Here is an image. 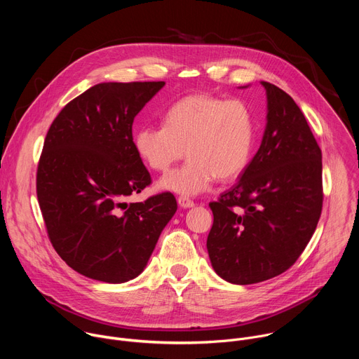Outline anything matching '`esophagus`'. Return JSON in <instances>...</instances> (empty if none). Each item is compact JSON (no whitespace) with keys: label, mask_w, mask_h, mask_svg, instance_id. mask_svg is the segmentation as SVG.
<instances>
[{"label":"esophagus","mask_w":359,"mask_h":359,"mask_svg":"<svg viewBox=\"0 0 359 359\" xmlns=\"http://www.w3.org/2000/svg\"><path fill=\"white\" fill-rule=\"evenodd\" d=\"M177 201L180 204V208H183V209H190V208L194 206V201L191 198L186 197V196H179Z\"/></svg>","instance_id":"1"}]
</instances>
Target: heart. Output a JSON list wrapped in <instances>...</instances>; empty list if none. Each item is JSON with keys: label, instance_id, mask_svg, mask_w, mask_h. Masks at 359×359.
I'll use <instances>...</instances> for the list:
<instances>
[{"label": "heart", "instance_id": "b5f03b06", "mask_svg": "<svg viewBox=\"0 0 359 359\" xmlns=\"http://www.w3.org/2000/svg\"><path fill=\"white\" fill-rule=\"evenodd\" d=\"M165 126L146 125L133 143L139 158L153 170L168 172L186 155L189 161L159 182L180 194H198L215 179L240 176L255 142V118L244 100L209 93L182 97L166 111Z\"/></svg>", "mask_w": 359, "mask_h": 359}]
</instances>
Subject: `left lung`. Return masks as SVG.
I'll list each match as a JSON object with an SVG mask.
<instances>
[{
    "label": "left lung",
    "mask_w": 359,
    "mask_h": 359,
    "mask_svg": "<svg viewBox=\"0 0 359 359\" xmlns=\"http://www.w3.org/2000/svg\"><path fill=\"white\" fill-rule=\"evenodd\" d=\"M267 92V126L240 180L209 206L208 251L215 271L254 284L287 271L311 240L323 210V155L294 99Z\"/></svg>",
    "instance_id": "8db88e82"
}]
</instances>
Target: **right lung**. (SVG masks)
<instances>
[{"label":"right lung","instance_id":"add662e5","mask_svg":"<svg viewBox=\"0 0 359 359\" xmlns=\"http://www.w3.org/2000/svg\"><path fill=\"white\" fill-rule=\"evenodd\" d=\"M163 86L97 83L48 129L36 169L39 209L60 257L85 277L112 284L137 277L177 210L170 191L126 203L151 183L132 125Z\"/></svg>","mask_w":359,"mask_h":359}]
</instances>
